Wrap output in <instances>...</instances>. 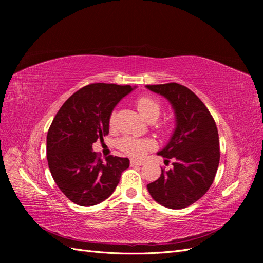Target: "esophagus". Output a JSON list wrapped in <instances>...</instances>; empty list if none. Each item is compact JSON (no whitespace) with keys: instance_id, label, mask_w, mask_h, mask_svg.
Wrapping results in <instances>:
<instances>
[{"instance_id":"1","label":"esophagus","mask_w":263,"mask_h":263,"mask_svg":"<svg viewBox=\"0 0 263 263\" xmlns=\"http://www.w3.org/2000/svg\"><path fill=\"white\" fill-rule=\"evenodd\" d=\"M142 161H140V160H136V159H132L130 160V165L132 166H134V165H142Z\"/></svg>"}]
</instances>
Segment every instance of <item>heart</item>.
<instances>
[{"label": "heart", "instance_id": "obj_1", "mask_svg": "<svg viewBox=\"0 0 263 263\" xmlns=\"http://www.w3.org/2000/svg\"><path fill=\"white\" fill-rule=\"evenodd\" d=\"M136 106L140 114L144 116L148 121L150 119H156L159 114L161 112V104L157 99L149 97V95H142L136 100ZM116 113L112 112L109 115L108 123L109 126L113 127L115 125ZM154 142L151 139L147 138H136L132 136L124 137L121 142H119V147L124 151L125 154L133 156V157H141L144 156L147 150L153 148Z\"/></svg>", "mask_w": 263, "mask_h": 263}]
</instances>
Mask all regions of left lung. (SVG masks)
Returning <instances> with one entry per match:
<instances>
[{"instance_id":"left-lung-1","label":"left lung","mask_w":263,"mask_h":263,"mask_svg":"<svg viewBox=\"0 0 263 263\" xmlns=\"http://www.w3.org/2000/svg\"><path fill=\"white\" fill-rule=\"evenodd\" d=\"M172 104L177 127L159 156L173 159L172 168L161 169L147 185L154 200L164 208L181 210L208 192L216 176L220 150L216 123L204 103L186 86L176 82L147 85Z\"/></svg>"}]
</instances>
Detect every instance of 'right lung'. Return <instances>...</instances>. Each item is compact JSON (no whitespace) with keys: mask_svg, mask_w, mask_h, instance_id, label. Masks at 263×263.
<instances>
[{"mask_svg":"<svg viewBox=\"0 0 263 263\" xmlns=\"http://www.w3.org/2000/svg\"><path fill=\"white\" fill-rule=\"evenodd\" d=\"M132 90L130 85L91 83L55 114L47 134V160L55 184L71 202L92 206L106 200L129 166L128 158L108 156L103 161L92 145L108 135L110 113Z\"/></svg>","mask_w":263,"mask_h":263,"instance_id":"add662e5","label":"right lung"}]
</instances>
